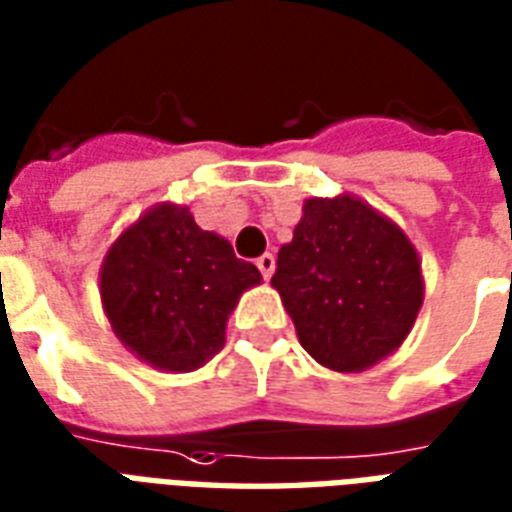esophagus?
Segmentation results:
<instances>
[{
	"mask_svg": "<svg viewBox=\"0 0 512 512\" xmlns=\"http://www.w3.org/2000/svg\"><path fill=\"white\" fill-rule=\"evenodd\" d=\"M256 267L264 275V281H270V275L275 272V256L272 253H261L259 259H256Z\"/></svg>",
	"mask_w": 512,
	"mask_h": 512,
	"instance_id": "obj_1",
	"label": "esophagus"
}]
</instances>
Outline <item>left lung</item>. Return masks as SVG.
<instances>
[{
  "label": "left lung",
  "instance_id": "left-lung-1",
  "mask_svg": "<svg viewBox=\"0 0 512 512\" xmlns=\"http://www.w3.org/2000/svg\"><path fill=\"white\" fill-rule=\"evenodd\" d=\"M302 349L360 374L406 341L423 308V264L406 231L352 193L308 199L272 275Z\"/></svg>",
  "mask_w": 512,
  "mask_h": 512
}]
</instances>
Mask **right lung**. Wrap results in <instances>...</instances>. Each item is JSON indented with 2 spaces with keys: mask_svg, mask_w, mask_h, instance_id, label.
I'll use <instances>...</instances> for the list:
<instances>
[{
  "mask_svg": "<svg viewBox=\"0 0 512 512\" xmlns=\"http://www.w3.org/2000/svg\"><path fill=\"white\" fill-rule=\"evenodd\" d=\"M259 283L251 261L174 201L133 220L100 264V302L114 335L169 374L196 371L223 349L231 311Z\"/></svg>",
  "mask_w": 512,
  "mask_h": 512,
  "instance_id": "right-lung-1",
  "label": "right lung"
}]
</instances>
